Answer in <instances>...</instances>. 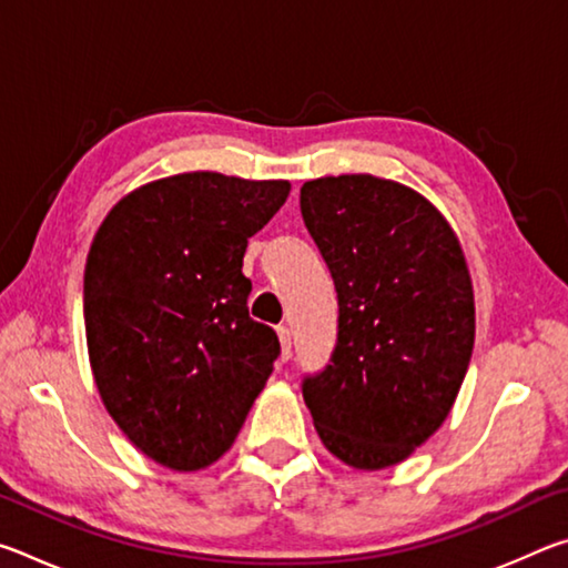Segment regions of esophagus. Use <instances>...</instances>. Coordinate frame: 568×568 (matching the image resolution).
Wrapping results in <instances>:
<instances>
[{"instance_id": "34e87169", "label": "esophagus", "mask_w": 568, "mask_h": 568, "mask_svg": "<svg viewBox=\"0 0 568 568\" xmlns=\"http://www.w3.org/2000/svg\"><path fill=\"white\" fill-rule=\"evenodd\" d=\"M277 338H281V358L287 361V358H291V348H293L291 331H287L285 325H277Z\"/></svg>"}]
</instances>
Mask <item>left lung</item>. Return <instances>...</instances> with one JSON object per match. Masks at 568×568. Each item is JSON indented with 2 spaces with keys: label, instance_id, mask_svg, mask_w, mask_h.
<instances>
[{
  "label": "left lung",
  "instance_id": "1",
  "mask_svg": "<svg viewBox=\"0 0 568 568\" xmlns=\"http://www.w3.org/2000/svg\"><path fill=\"white\" fill-rule=\"evenodd\" d=\"M305 227L338 293V341L303 398L323 446L378 470L436 434L466 378L474 285L448 220L400 182L318 178L301 187Z\"/></svg>",
  "mask_w": 568,
  "mask_h": 568
}]
</instances>
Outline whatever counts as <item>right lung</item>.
I'll return each mask as SVG.
<instances>
[{
    "label": "right lung",
    "instance_id": "1",
    "mask_svg": "<svg viewBox=\"0 0 568 568\" xmlns=\"http://www.w3.org/2000/svg\"><path fill=\"white\" fill-rule=\"evenodd\" d=\"M291 192L287 180L182 172L124 195L84 265L92 376L142 454L200 470L235 444L281 343L247 313V237Z\"/></svg>",
    "mask_w": 568,
    "mask_h": 568
}]
</instances>
